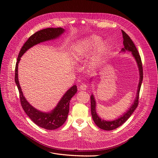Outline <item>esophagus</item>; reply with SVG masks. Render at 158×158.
<instances>
[{
	"instance_id": "34e87169",
	"label": "esophagus",
	"mask_w": 158,
	"mask_h": 158,
	"mask_svg": "<svg viewBox=\"0 0 158 158\" xmlns=\"http://www.w3.org/2000/svg\"><path fill=\"white\" fill-rule=\"evenodd\" d=\"M87 86H87L86 84L82 83V84L80 85L79 88H80V89H81V90H86V89H87Z\"/></svg>"
}]
</instances>
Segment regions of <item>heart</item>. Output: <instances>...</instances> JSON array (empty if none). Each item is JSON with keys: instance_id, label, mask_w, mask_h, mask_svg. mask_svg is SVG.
I'll return each mask as SVG.
<instances>
[{"instance_id": "heart-1", "label": "heart", "mask_w": 158, "mask_h": 158, "mask_svg": "<svg viewBox=\"0 0 158 158\" xmlns=\"http://www.w3.org/2000/svg\"><path fill=\"white\" fill-rule=\"evenodd\" d=\"M101 41V38L95 35L86 37L76 44L72 52V58L75 61H79L82 58L88 56ZM107 51V44L105 41L101 42L91 58L94 63L101 61Z\"/></svg>"}]
</instances>
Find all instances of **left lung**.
I'll return each mask as SVG.
<instances>
[{
  "label": "left lung",
  "instance_id": "1",
  "mask_svg": "<svg viewBox=\"0 0 158 158\" xmlns=\"http://www.w3.org/2000/svg\"><path fill=\"white\" fill-rule=\"evenodd\" d=\"M122 36L123 41V44L124 45V48H122L121 51L122 52H126V51H129L132 53V56L134 57L135 59L138 66V70L139 73V83L138 86V89H137V93H136V97L135 99L133 104H132L131 106H130V108L125 113H123V115L121 117L118 118L117 119H115L112 121H107L104 120L103 119H101L100 117H98V115L96 111V101L94 98V95L92 94L90 97L91 98V113H92V116L93 120L95 122L96 125L101 129L106 130V131H111L113 129H115L122 126V124L126 122L128 118L133 113L137 107L138 105V100H139V90L141 88V85L142 83V80H143V67H142V60H141L140 56L138 53V50L135 45L133 41L130 38V37L126 34V33L124 32L123 30H122Z\"/></svg>",
  "mask_w": 158,
  "mask_h": 158
}]
</instances>
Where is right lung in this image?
Listing matches in <instances>:
<instances>
[{"label": "right lung", "instance_id": "right-lung-1", "mask_svg": "<svg viewBox=\"0 0 158 158\" xmlns=\"http://www.w3.org/2000/svg\"><path fill=\"white\" fill-rule=\"evenodd\" d=\"M64 32L61 27L47 28L37 31L31 36L22 47L19 52L17 62L15 66V81L18 87L21 105L24 111L27 114L31 120L40 127L47 130H54L60 127L67 119L69 112L70 101L72 97L76 94L77 88L76 85H73L67 90L61 98L60 102L51 112L45 113L38 110L32 106L23 96L18 77V66L20 57L28 49L35 45L44 41L56 39L60 37Z\"/></svg>", "mask_w": 158, "mask_h": 158}]
</instances>
